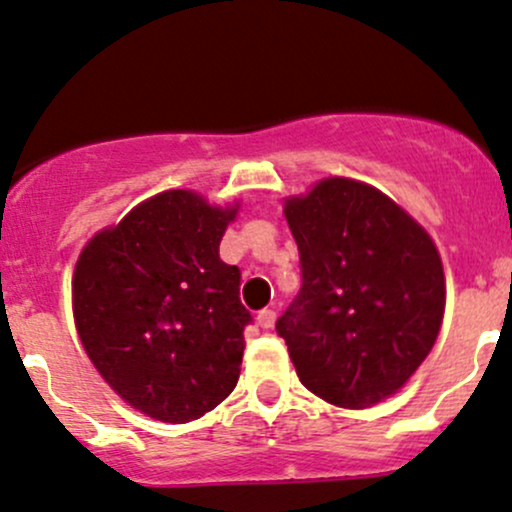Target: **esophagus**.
<instances>
[{
  "label": "esophagus",
  "mask_w": 512,
  "mask_h": 512,
  "mask_svg": "<svg viewBox=\"0 0 512 512\" xmlns=\"http://www.w3.org/2000/svg\"><path fill=\"white\" fill-rule=\"evenodd\" d=\"M256 324L261 326V329H273V324H275V312H273V309H263V312H258Z\"/></svg>",
  "instance_id": "1"
}]
</instances>
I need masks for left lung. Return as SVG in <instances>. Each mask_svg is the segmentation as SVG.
Segmentation results:
<instances>
[{
  "mask_svg": "<svg viewBox=\"0 0 512 512\" xmlns=\"http://www.w3.org/2000/svg\"><path fill=\"white\" fill-rule=\"evenodd\" d=\"M302 290L275 329L304 387L370 409L411 380L435 346L445 273L426 227L370 183L329 176L287 195Z\"/></svg>",
  "mask_w": 512,
  "mask_h": 512,
  "instance_id": "1",
  "label": "left lung"
}]
</instances>
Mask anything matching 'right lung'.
I'll return each mask as SVG.
<instances>
[{"label":"right lung","instance_id":"1","mask_svg":"<svg viewBox=\"0 0 512 512\" xmlns=\"http://www.w3.org/2000/svg\"><path fill=\"white\" fill-rule=\"evenodd\" d=\"M241 203L171 188L84 244L72 275L79 341L125 404L188 423L232 394L251 317L220 241Z\"/></svg>","mask_w":512,"mask_h":512}]
</instances>
